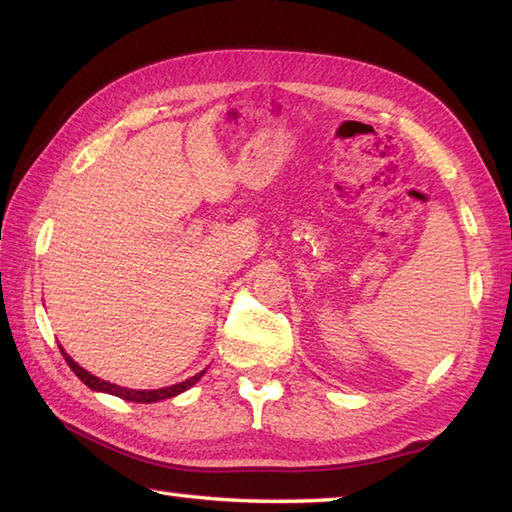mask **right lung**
<instances>
[{
	"instance_id": "obj_1",
	"label": "right lung",
	"mask_w": 512,
	"mask_h": 512,
	"mask_svg": "<svg viewBox=\"0 0 512 512\" xmlns=\"http://www.w3.org/2000/svg\"><path fill=\"white\" fill-rule=\"evenodd\" d=\"M59 350H62V355H64V359H66V364L70 366V370H73V373H75L79 379H82V382H84L88 388L97 390V393H108V395L122 397V399H126V402H135V404H153V402H162V399H168V397H175V395H179V393H184V390H188L190 386H195V384L199 382V379H202V375L206 373V370H202V373H197L195 377L186 379V382H179V384L159 388V390H133V388H124V386L104 382V379L90 375L88 370H84L77 362H73V357H70L62 346H59Z\"/></svg>"
}]
</instances>
